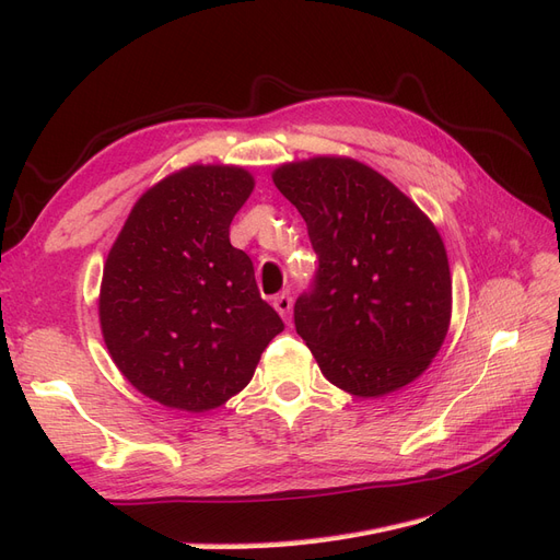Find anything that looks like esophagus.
Returning <instances> with one entry per match:
<instances>
[{"label": "esophagus", "instance_id": "obj_1", "mask_svg": "<svg viewBox=\"0 0 560 560\" xmlns=\"http://www.w3.org/2000/svg\"><path fill=\"white\" fill-rule=\"evenodd\" d=\"M273 306H276V311L280 313V317L287 322V325H290V322H292V296H290V294L276 296V299H273Z\"/></svg>", "mask_w": 560, "mask_h": 560}]
</instances>
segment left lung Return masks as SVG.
Returning <instances> with one entry per match:
<instances>
[{"label":"left lung","mask_w":560,"mask_h":560,"mask_svg":"<svg viewBox=\"0 0 560 560\" xmlns=\"http://www.w3.org/2000/svg\"><path fill=\"white\" fill-rule=\"evenodd\" d=\"M273 184L319 257L294 325L322 374L364 399L413 383L444 346L453 308L446 247L430 217L350 156L282 163Z\"/></svg>","instance_id":"1"}]
</instances>
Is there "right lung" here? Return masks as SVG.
I'll return each mask as SVG.
<instances>
[{"label":"right lung","mask_w":560,"mask_h":560,"mask_svg":"<svg viewBox=\"0 0 560 560\" xmlns=\"http://www.w3.org/2000/svg\"><path fill=\"white\" fill-rule=\"evenodd\" d=\"M254 189L241 165L194 163L138 198L107 254L97 315L126 381L165 409L206 413L252 381L284 329L229 229Z\"/></svg>","instance_id":"1"}]
</instances>
